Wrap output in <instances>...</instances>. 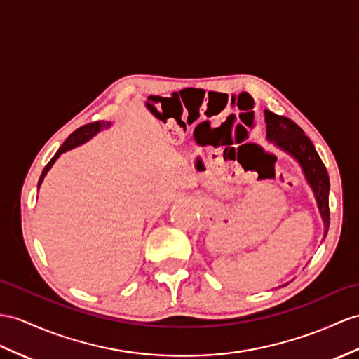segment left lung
<instances>
[{
    "instance_id": "obj_1",
    "label": "left lung",
    "mask_w": 359,
    "mask_h": 359,
    "mask_svg": "<svg viewBox=\"0 0 359 359\" xmlns=\"http://www.w3.org/2000/svg\"><path fill=\"white\" fill-rule=\"evenodd\" d=\"M265 123H266V140L273 143L277 149L286 152L300 164L304 180L312 189L316 196L317 207L321 216L323 225H325L326 238L330 222L329 213V175L318 156L316 147L311 140L304 135L303 129L297 126L292 120L277 116V114L265 111Z\"/></svg>"
}]
</instances>
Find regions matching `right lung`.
Instances as JSON below:
<instances>
[{
  "mask_svg": "<svg viewBox=\"0 0 359 359\" xmlns=\"http://www.w3.org/2000/svg\"><path fill=\"white\" fill-rule=\"evenodd\" d=\"M111 125H112L111 121H104V120H102V121H95V123H90V125H85V126H82V128L76 129L74 133L65 140L64 144L59 147V151L55 154L53 158L50 160V163L46 165V168H43V170H42V173H41L39 182H38V189L41 187L42 181H43V178H46V175L48 173V170L51 169V165H53V164L56 163V160L59 158L60 155H62V154H64V152H67V151H72V149H74V147L81 146V144H83V143H86V142H90V140H91L93 137L97 135V134L100 133V130L111 128Z\"/></svg>",
  "mask_w": 359,
  "mask_h": 359,
  "instance_id": "1",
  "label": "right lung"
}]
</instances>
